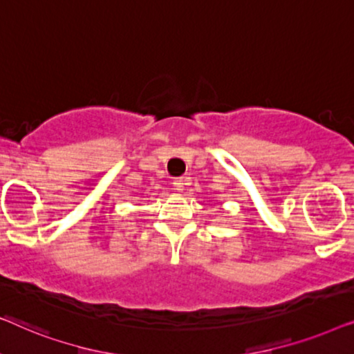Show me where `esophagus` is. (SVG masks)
<instances>
[{"mask_svg": "<svg viewBox=\"0 0 354 354\" xmlns=\"http://www.w3.org/2000/svg\"><path fill=\"white\" fill-rule=\"evenodd\" d=\"M172 187H174V190H176V192H182L183 190V180H182V178H176V180L172 182Z\"/></svg>", "mask_w": 354, "mask_h": 354, "instance_id": "34e87169", "label": "esophagus"}]
</instances>
